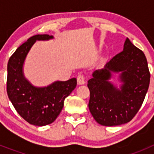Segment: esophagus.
Returning <instances> with one entry per match:
<instances>
[{
    "mask_svg": "<svg viewBox=\"0 0 154 154\" xmlns=\"http://www.w3.org/2000/svg\"><path fill=\"white\" fill-rule=\"evenodd\" d=\"M77 82H78L79 85H83L85 84V76L82 74H79L77 77Z\"/></svg>",
    "mask_w": 154,
    "mask_h": 154,
    "instance_id": "34e87169",
    "label": "esophagus"
}]
</instances>
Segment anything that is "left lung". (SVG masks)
<instances>
[{
	"instance_id": "8db88e82",
	"label": "left lung",
	"mask_w": 154,
	"mask_h": 154,
	"mask_svg": "<svg viewBox=\"0 0 154 154\" xmlns=\"http://www.w3.org/2000/svg\"><path fill=\"white\" fill-rule=\"evenodd\" d=\"M112 72H121L118 89L108 80ZM150 80L144 53L126 38L123 51L92 73L88 81L90 92L89 108L95 120L106 126L130 122L140 109Z\"/></svg>"
}]
</instances>
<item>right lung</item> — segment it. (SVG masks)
<instances>
[{
    "instance_id": "1",
    "label": "right lung",
    "mask_w": 154,
    "mask_h": 154,
    "mask_svg": "<svg viewBox=\"0 0 154 154\" xmlns=\"http://www.w3.org/2000/svg\"><path fill=\"white\" fill-rule=\"evenodd\" d=\"M53 38L52 35H36L17 48L8 63L7 92L17 113L30 124L46 126L60 114L65 99L72 92L77 80L56 81L45 87H36L25 79L23 65L28 53L36 41Z\"/></svg>"
}]
</instances>
